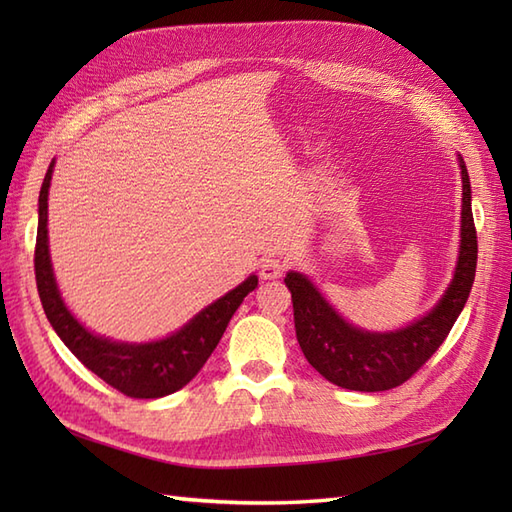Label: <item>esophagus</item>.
<instances>
[{
	"mask_svg": "<svg viewBox=\"0 0 512 512\" xmlns=\"http://www.w3.org/2000/svg\"><path fill=\"white\" fill-rule=\"evenodd\" d=\"M284 270H286V264L284 259L279 257H266L262 259V264H259V275H262V279H279L284 275Z\"/></svg>",
	"mask_w": 512,
	"mask_h": 512,
	"instance_id": "1",
	"label": "esophagus"
}]
</instances>
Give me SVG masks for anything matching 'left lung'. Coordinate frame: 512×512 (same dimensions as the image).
Masks as SVG:
<instances>
[{"mask_svg": "<svg viewBox=\"0 0 512 512\" xmlns=\"http://www.w3.org/2000/svg\"><path fill=\"white\" fill-rule=\"evenodd\" d=\"M458 167L462 176L458 262L447 290L422 317L385 332L358 328L325 299L308 275L297 270L286 273L301 352L325 380L352 391L394 389L416 374L447 339L469 299L477 266L471 182L460 154Z\"/></svg>", "mask_w": 512, "mask_h": 512, "instance_id": "left-lung-1", "label": "left lung"}]
</instances>
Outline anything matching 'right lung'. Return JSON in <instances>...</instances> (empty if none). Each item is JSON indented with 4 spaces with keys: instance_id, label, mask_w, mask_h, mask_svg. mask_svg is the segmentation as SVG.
Returning <instances> with one entry per match:
<instances>
[{
    "instance_id": "1",
    "label": "right lung",
    "mask_w": 512,
    "mask_h": 512,
    "mask_svg": "<svg viewBox=\"0 0 512 512\" xmlns=\"http://www.w3.org/2000/svg\"><path fill=\"white\" fill-rule=\"evenodd\" d=\"M54 160L39 191V224L35 248V275L43 312L65 347L79 361L103 378L107 385L132 398H162L182 389L200 372L202 365L220 343L228 321L242 306L248 292L257 288V275L246 277L242 284L228 290L224 297L209 306L162 339L154 341H116L96 334L74 317L63 301L54 277L50 242H48V191L52 182Z\"/></svg>"
}]
</instances>
